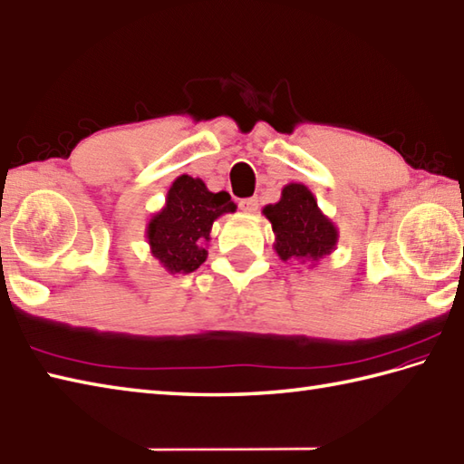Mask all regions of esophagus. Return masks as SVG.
<instances>
[{
    "instance_id": "1",
    "label": "esophagus",
    "mask_w": 464,
    "mask_h": 464,
    "mask_svg": "<svg viewBox=\"0 0 464 464\" xmlns=\"http://www.w3.org/2000/svg\"><path fill=\"white\" fill-rule=\"evenodd\" d=\"M240 210L242 212H248V214H254L258 210V200L256 198H246V200H240Z\"/></svg>"
}]
</instances>
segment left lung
Here are the masks:
<instances>
[{
	"instance_id": "1",
	"label": "left lung",
	"mask_w": 464,
	"mask_h": 464,
	"mask_svg": "<svg viewBox=\"0 0 464 464\" xmlns=\"http://www.w3.org/2000/svg\"><path fill=\"white\" fill-rule=\"evenodd\" d=\"M272 224L274 250L282 262L316 266L338 244V228L320 210L308 186L290 182L282 188L280 200L262 208Z\"/></svg>"
}]
</instances>
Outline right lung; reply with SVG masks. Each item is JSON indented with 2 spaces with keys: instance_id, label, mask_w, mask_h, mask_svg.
Returning a JSON list of instances; mask_svg holds the SVG:
<instances>
[{
  "instance_id": "add662e5",
  "label": "right lung",
  "mask_w": 464,
  "mask_h": 464,
  "mask_svg": "<svg viewBox=\"0 0 464 464\" xmlns=\"http://www.w3.org/2000/svg\"><path fill=\"white\" fill-rule=\"evenodd\" d=\"M236 212L228 192L214 194L200 178L178 176L166 194L162 210L152 214L146 240L152 256L169 274H190L208 258L214 220Z\"/></svg>"
}]
</instances>
